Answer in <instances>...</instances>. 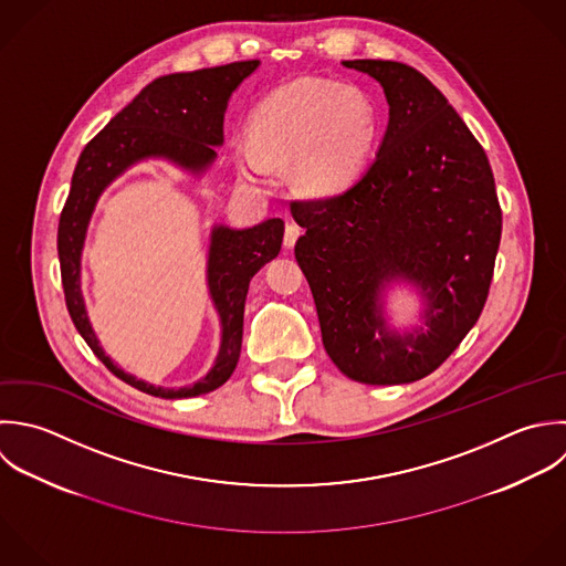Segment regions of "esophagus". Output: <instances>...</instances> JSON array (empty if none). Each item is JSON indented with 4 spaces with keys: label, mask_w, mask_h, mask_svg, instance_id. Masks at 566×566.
<instances>
[{
    "label": "esophagus",
    "mask_w": 566,
    "mask_h": 566,
    "mask_svg": "<svg viewBox=\"0 0 566 566\" xmlns=\"http://www.w3.org/2000/svg\"><path fill=\"white\" fill-rule=\"evenodd\" d=\"M300 233H302L300 227L293 224V222H289L286 229H284V249H293L295 242H297V238H300Z\"/></svg>",
    "instance_id": "34e87169"
}]
</instances>
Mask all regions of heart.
<instances>
[{
  "label": "heart",
  "instance_id": "obj_1",
  "mask_svg": "<svg viewBox=\"0 0 566 566\" xmlns=\"http://www.w3.org/2000/svg\"><path fill=\"white\" fill-rule=\"evenodd\" d=\"M251 132L231 138L244 178L266 182L273 167L293 163V180L302 191L331 196L353 185L366 167L377 136V109L355 85L304 76L258 105Z\"/></svg>",
  "mask_w": 566,
  "mask_h": 566
}]
</instances>
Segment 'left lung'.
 <instances>
[{
    "mask_svg": "<svg viewBox=\"0 0 566 566\" xmlns=\"http://www.w3.org/2000/svg\"><path fill=\"white\" fill-rule=\"evenodd\" d=\"M390 105L381 147L346 191L293 200L306 229L295 244L322 342L333 364L368 386L412 384L434 373L479 322L490 295L503 211L485 149L419 70L355 59ZM417 281L428 334L399 338L378 311L380 286Z\"/></svg>",
    "mask_w": 566,
    "mask_h": 566,
    "instance_id": "obj_1",
    "label": "left lung"
}]
</instances>
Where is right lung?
<instances>
[{"label": "right lung", "instance_id": "right-lung-1", "mask_svg": "<svg viewBox=\"0 0 566 566\" xmlns=\"http://www.w3.org/2000/svg\"><path fill=\"white\" fill-rule=\"evenodd\" d=\"M258 59L233 61L196 72L165 74L140 90L81 151L67 200L61 209L56 251L67 313L105 368L132 388L160 399H187L220 388L235 370L242 350L244 302L251 277L277 258L284 235L280 218L253 229L216 227L209 251V291L222 322V346L211 373L191 388H154L109 361L92 333L78 289V260L94 202L103 187L132 163L165 156L200 171L213 158V145L224 140V109L231 92L255 67Z\"/></svg>", "mask_w": 566, "mask_h": 566}]
</instances>
